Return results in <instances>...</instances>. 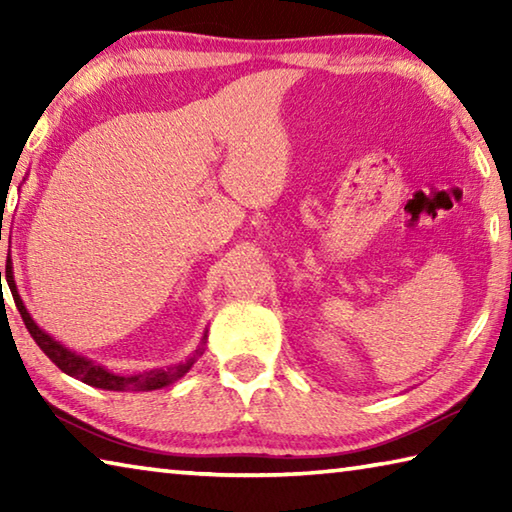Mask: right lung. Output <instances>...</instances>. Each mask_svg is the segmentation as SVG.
I'll return each instance as SVG.
<instances>
[{"label": "right lung", "instance_id": "1", "mask_svg": "<svg viewBox=\"0 0 512 512\" xmlns=\"http://www.w3.org/2000/svg\"><path fill=\"white\" fill-rule=\"evenodd\" d=\"M0 275H2V271H0ZM6 282H8V287H11L15 307H17V311H20V316L24 320V325H27L29 334L33 336V341L38 343V348L45 352L47 357L65 372V375L79 379L88 386L103 388V391H124V393L126 391H158V388L169 386L176 379L183 377L185 372L194 366V361L203 354V343L207 339V334L203 336L201 348H198L194 357H189L185 363H178V366H171V368L137 372V375H117V372H110L103 368L101 363H94L88 357H81V354L67 350L65 345H60L56 339H51L47 332H42V329L36 325V320L31 318L27 307H24L20 293H17L11 264L6 266Z\"/></svg>", "mask_w": 512, "mask_h": 512}]
</instances>
